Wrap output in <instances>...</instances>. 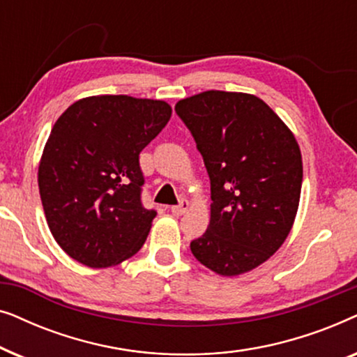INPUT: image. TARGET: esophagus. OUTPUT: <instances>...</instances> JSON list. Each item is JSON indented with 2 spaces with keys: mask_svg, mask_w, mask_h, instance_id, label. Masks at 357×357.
<instances>
[{
  "mask_svg": "<svg viewBox=\"0 0 357 357\" xmlns=\"http://www.w3.org/2000/svg\"><path fill=\"white\" fill-rule=\"evenodd\" d=\"M188 208H190V203L187 202V199H182V202L177 204V206L170 208V211H172L174 216H182V214L188 211Z\"/></svg>",
  "mask_w": 357,
  "mask_h": 357,
  "instance_id": "1",
  "label": "esophagus"
}]
</instances>
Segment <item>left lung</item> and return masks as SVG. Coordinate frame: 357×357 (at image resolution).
Here are the masks:
<instances>
[{"mask_svg": "<svg viewBox=\"0 0 357 357\" xmlns=\"http://www.w3.org/2000/svg\"><path fill=\"white\" fill-rule=\"evenodd\" d=\"M211 180V219L190 243L199 263L237 276L286 241L299 208L302 155L280 116L257 96L206 91L178 100Z\"/></svg>", "mask_w": 357, "mask_h": 357, "instance_id": "left-lung-1", "label": "left lung"}]
</instances>
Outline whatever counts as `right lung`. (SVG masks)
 Instances as JSON below:
<instances>
[{
  "label": "right lung",
  "mask_w": 357,
  "mask_h": 357,
  "mask_svg": "<svg viewBox=\"0 0 357 357\" xmlns=\"http://www.w3.org/2000/svg\"><path fill=\"white\" fill-rule=\"evenodd\" d=\"M170 115L164 100L92 96L53 125L38 190L52 236L76 261L114 266L143 247L158 213L141 203L139 153Z\"/></svg>",
  "instance_id": "1"
}]
</instances>
